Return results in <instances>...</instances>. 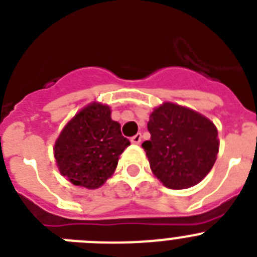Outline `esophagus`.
Instances as JSON below:
<instances>
[{
	"instance_id": "obj_1",
	"label": "esophagus",
	"mask_w": 257,
	"mask_h": 257,
	"mask_svg": "<svg viewBox=\"0 0 257 257\" xmlns=\"http://www.w3.org/2000/svg\"><path fill=\"white\" fill-rule=\"evenodd\" d=\"M130 142L135 145H139L140 142H142V135H140V134H136L135 136H133V138H131Z\"/></svg>"
}]
</instances>
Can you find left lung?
<instances>
[{
    "mask_svg": "<svg viewBox=\"0 0 257 257\" xmlns=\"http://www.w3.org/2000/svg\"><path fill=\"white\" fill-rule=\"evenodd\" d=\"M151 140L142 144L153 175L170 189L194 187L211 171L219 153L217 128L201 113L165 101L149 115Z\"/></svg>",
    "mask_w": 257,
    "mask_h": 257,
    "instance_id": "left-lung-1",
    "label": "left lung"
}]
</instances>
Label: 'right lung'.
<instances>
[{"instance_id":"right-lung-1","label":"right lung","mask_w":257,"mask_h":257,"mask_svg":"<svg viewBox=\"0 0 257 257\" xmlns=\"http://www.w3.org/2000/svg\"><path fill=\"white\" fill-rule=\"evenodd\" d=\"M110 114L108 104L92 101L70 118L55 140L58 170L73 185L100 188L114 174L119 156L130 145Z\"/></svg>"}]
</instances>
